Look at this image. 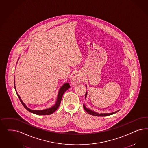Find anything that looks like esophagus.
<instances>
[{
	"label": "esophagus",
	"instance_id": "34e87169",
	"mask_svg": "<svg viewBox=\"0 0 148 148\" xmlns=\"http://www.w3.org/2000/svg\"><path fill=\"white\" fill-rule=\"evenodd\" d=\"M81 79H81L80 75H79V74H76L72 78V80H71V84L73 85H77V84H79L81 81H82Z\"/></svg>",
	"mask_w": 148,
	"mask_h": 148
}]
</instances>
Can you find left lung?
Returning a JSON list of instances; mask_svg holds the SVG:
<instances>
[{
  "mask_svg": "<svg viewBox=\"0 0 148 148\" xmlns=\"http://www.w3.org/2000/svg\"><path fill=\"white\" fill-rule=\"evenodd\" d=\"M86 96H87V93H86ZM84 109H85V110L86 112H87L88 114H90V115H93V116H110V115H111V114H114V113H116V112H118V111H116V112H113V113H97V112H94V111H92V110H90L89 109H88L87 108H86L85 107V106L84 105Z\"/></svg>",
  "mask_w": 148,
  "mask_h": 148,
  "instance_id": "1",
  "label": "left lung"
}]
</instances>
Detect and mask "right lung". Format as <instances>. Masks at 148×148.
Listing matches in <instances>:
<instances>
[{
  "mask_svg": "<svg viewBox=\"0 0 148 148\" xmlns=\"http://www.w3.org/2000/svg\"><path fill=\"white\" fill-rule=\"evenodd\" d=\"M14 88L16 90V87H15V84H14ZM70 87L69 84L68 83H66L65 84H64L61 87L60 90H59V93L58 94V99H57V101L56 103V104L54 105V106L51 107V108H49L48 109H46V110H30V108H27V106L25 105V103H24L22 101V100L21 99V98L19 97V95H18V93H17V95H18V98H19V100L21 102V103L23 105V106L27 109V110L29 112H32V113L36 114L37 115H49L52 114L53 113L55 112V111L58 109V108L59 107L60 103H61V99L62 98L63 95L64 94V93Z\"/></svg>",
  "mask_w": 148,
  "mask_h": 148,
  "instance_id": "right-lung-1",
  "label": "right lung"
}]
</instances>
